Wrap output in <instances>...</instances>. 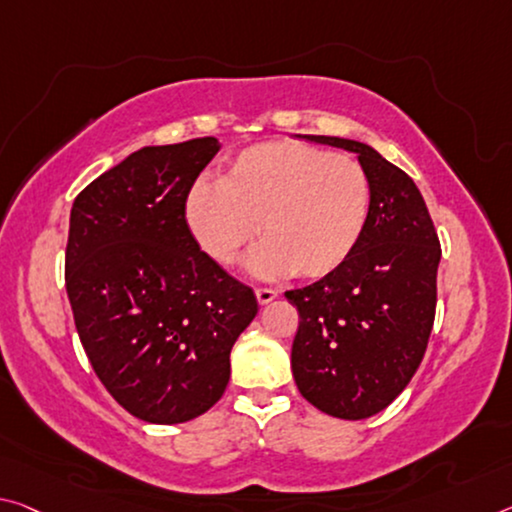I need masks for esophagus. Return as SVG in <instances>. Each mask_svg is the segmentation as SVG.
<instances>
[{
  "label": "esophagus",
  "instance_id": "1",
  "mask_svg": "<svg viewBox=\"0 0 512 512\" xmlns=\"http://www.w3.org/2000/svg\"><path fill=\"white\" fill-rule=\"evenodd\" d=\"M255 296H257V300H259V305H266V303H271V300L278 296V291L275 289H269V287H257L255 289Z\"/></svg>",
  "mask_w": 512,
  "mask_h": 512
}]
</instances>
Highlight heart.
<instances>
[{
	"label": "heart",
	"mask_w": 512,
	"mask_h": 512,
	"mask_svg": "<svg viewBox=\"0 0 512 512\" xmlns=\"http://www.w3.org/2000/svg\"><path fill=\"white\" fill-rule=\"evenodd\" d=\"M371 212V184L358 161L296 141L241 150L221 182L200 177L184 196V221L200 250L234 266L264 239L250 271L259 278L316 280L358 248Z\"/></svg>",
	"instance_id": "obj_1"
}]
</instances>
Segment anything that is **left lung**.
Segmentation results:
<instances>
[{
  "label": "left lung",
  "instance_id": "left-lung-1",
  "mask_svg": "<svg viewBox=\"0 0 512 512\" xmlns=\"http://www.w3.org/2000/svg\"><path fill=\"white\" fill-rule=\"evenodd\" d=\"M358 154L371 212L358 248L330 275L285 291L298 310V392L339 419H367L399 396L424 360L442 248L419 189L367 143L305 136Z\"/></svg>",
  "mask_w": 512,
  "mask_h": 512
}]
</instances>
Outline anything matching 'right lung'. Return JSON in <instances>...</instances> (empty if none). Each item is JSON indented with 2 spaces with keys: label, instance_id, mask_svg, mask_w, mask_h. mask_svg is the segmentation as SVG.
<instances>
[{
  "label": "right lung",
  "instance_id": "obj_1",
  "mask_svg": "<svg viewBox=\"0 0 512 512\" xmlns=\"http://www.w3.org/2000/svg\"><path fill=\"white\" fill-rule=\"evenodd\" d=\"M221 145H150L75 198L66 289L81 346L107 392L150 424L207 412L230 380V351L257 314L253 289L205 255L184 196Z\"/></svg>",
  "mask_w": 512,
  "mask_h": 512
}]
</instances>
